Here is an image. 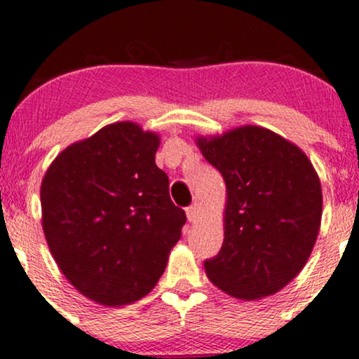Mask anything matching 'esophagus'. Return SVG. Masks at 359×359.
I'll list each match as a JSON object with an SVG mask.
<instances>
[{
  "label": "esophagus",
  "instance_id": "esophagus-1",
  "mask_svg": "<svg viewBox=\"0 0 359 359\" xmlns=\"http://www.w3.org/2000/svg\"><path fill=\"white\" fill-rule=\"evenodd\" d=\"M203 211V204L196 201L194 204H191V206L186 209V214H188V221L189 222H196V219H199V214Z\"/></svg>",
  "mask_w": 359,
  "mask_h": 359
}]
</instances>
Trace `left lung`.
I'll list each match as a JSON object with an SVG mask.
<instances>
[{"label":"left lung","mask_w":359,"mask_h":359,"mask_svg":"<svg viewBox=\"0 0 359 359\" xmlns=\"http://www.w3.org/2000/svg\"><path fill=\"white\" fill-rule=\"evenodd\" d=\"M226 183L224 241L204 262L227 295L260 300L305 267L322 224V183L295 143L259 125L194 138Z\"/></svg>","instance_id":"obj_1"}]
</instances>
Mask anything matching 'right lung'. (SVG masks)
I'll return each mask as SVG.
<instances>
[{
  "label": "right lung",
  "instance_id": "obj_1",
  "mask_svg": "<svg viewBox=\"0 0 359 359\" xmlns=\"http://www.w3.org/2000/svg\"><path fill=\"white\" fill-rule=\"evenodd\" d=\"M160 135L105 125L64 148L41 183V222L71 285L104 306L133 304L165 272L186 214L155 163Z\"/></svg>",
  "mask_w": 359,
  "mask_h": 359
}]
</instances>
